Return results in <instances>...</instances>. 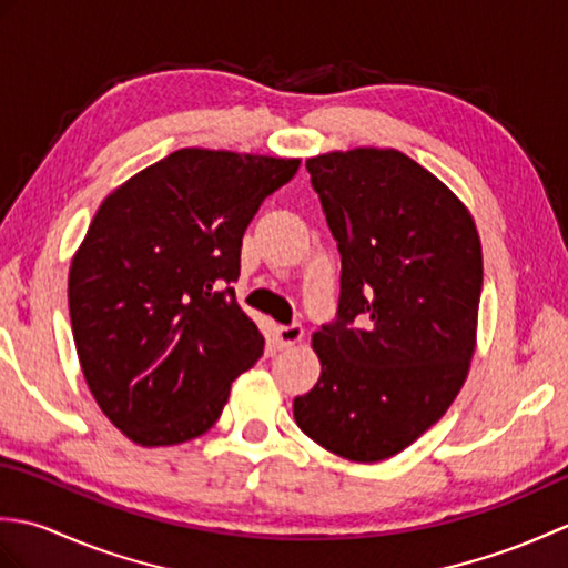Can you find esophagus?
I'll return each mask as SVG.
<instances>
[{
    "mask_svg": "<svg viewBox=\"0 0 568 568\" xmlns=\"http://www.w3.org/2000/svg\"><path fill=\"white\" fill-rule=\"evenodd\" d=\"M305 329L303 324H281V327H275V342L281 348H291L295 344L303 342Z\"/></svg>",
    "mask_w": 568,
    "mask_h": 568,
    "instance_id": "1",
    "label": "esophagus"
}]
</instances>
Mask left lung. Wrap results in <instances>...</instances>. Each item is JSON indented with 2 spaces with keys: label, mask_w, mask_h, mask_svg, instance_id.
I'll use <instances>...</instances> for the list:
<instances>
[{
  "label": "left lung",
  "mask_w": 568,
  "mask_h": 568,
  "mask_svg": "<svg viewBox=\"0 0 568 568\" xmlns=\"http://www.w3.org/2000/svg\"><path fill=\"white\" fill-rule=\"evenodd\" d=\"M307 171L339 244L342 297L339 320L312 334L322 373L293 413L327 452L376 464L417 442L464 388L480 236L466 204L397 149L320 153Z\"/></svg>",
  "instance_id": "left-lung-1"
}]
</instances>
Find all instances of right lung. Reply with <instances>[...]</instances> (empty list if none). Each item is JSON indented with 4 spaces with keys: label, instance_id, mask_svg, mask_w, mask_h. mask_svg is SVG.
<instances>
[{
    "label": "right lung",
    "instance_id": "obj_1",
    "mask_svg": "<svg viewBox=\"0 0 568 568\" xmlns=\"http://www.w3.org/2000/svg\"><path fill=\"white\" fill-rule=\"evenodd\" d=\"M300 159L180 149L112 190L72 253L68 305L84 383L139 446H173L220 419L263 354L229 283L261 202Z\"/></svg>",
    "mask_w": 568,
    "mask_h": 568
}]
</instances>
